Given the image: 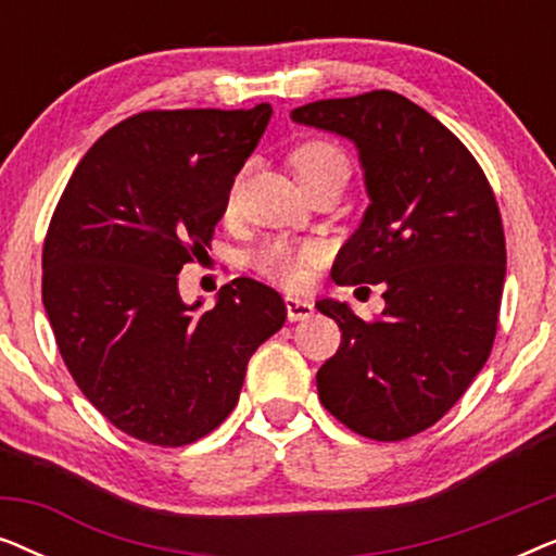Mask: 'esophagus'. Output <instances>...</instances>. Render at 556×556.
<instances>
[{
  "label": "esophagus",
  "mask_w": 556,
  "mask_h": 556,
  "mask_svg": "<svg viewBox=\"0 0 556 556\" xmlns=\"http://www.w3.org/2000/svg\"><path fill=\"white\" fill-rule=\"evenodd\" d=\"M286 311L288 321H306L308 316H314V301L299 299V295H286Z\"/></svg>",
  "instance_id": "obj_1"
}]
</instances>
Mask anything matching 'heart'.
<instances>
[{
    "mask_svg": "<svg viewBox=\"0 0 556 556\" xmlns=\"http://www.w3.org/2000/svg\"><path fill=\"white\" fill-rule=\"evenodd\" d=\"M291 166L299 181L326 169H349L346 156L341 154V149L326 141H308L295 149L291 156ZM318 257H321V250L316 245H293V242L288 240H273L255 250L253 265L257 273H263V276H268L270 280H278V283H283L288 288H295L306 280L308 268L318 261Z\"/></svg>",
    "mask_w": 556,
    "mask_h": 556,
    "instance_id": "1",
    "label": "heart"
}]
</instances>
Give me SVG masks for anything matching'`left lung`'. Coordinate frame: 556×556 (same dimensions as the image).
I'll return each mask as SVG.
<instances>
[{
  "mask_svg": "<svg viewBox=\"0 0 556 556\" xmlns=\"http://www.w3.org/2000/svg\"><path fill=\"white\" fill-rule=\"evenodd\" d=\"M301 126L356 147L369 204L339 250V286L384 283V311L316 303L341 329L318 369V400L371 440L435 425L489 359L506 278L496 197L470 151L428 111L392 90L291 111Z\"/></svg>",
  "mask_w": 556,
  "mask_h": 556,
  "instance_id": "left-lung-1",
  "label": "left lung"
}]
</instances>
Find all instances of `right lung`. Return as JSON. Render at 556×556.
Returning <instances> with one entry per match:
<instances>
[{
    "instance_id": "obj_1",
    "label": "right lung",
    "mask_w": 556,
    "mask_h": 556,
    "mask_svg": "<svg viewBox=\"0 0 556 556\" xmlns=\"http://www.w3.org/2000/svg\"><path fill=\"white\" fill-rule=\"evenodd\" d=\"M248 111H147L75 166L42 248V303L75 384L126 435L179 447L238 405L250 356L286 321L270 286L235 278L215 308L179 270L210 245L268 126Z\"/></svg>"
}]
</instances>
